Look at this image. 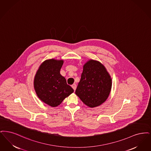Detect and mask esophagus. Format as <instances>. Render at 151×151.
<instances>
[{
    "mask_svg": "<svg viewBox=\"0 0 151 151\" xmlns=\"http://www.w3.org/2000/svg\"><path fill=\"white\" fill-rule=\"evenodd\" d=\"M72 87L73 90L75 91L76 89V88H77V85H76V84H73V85H72Z\"/></svg>",
    "mask_w": 151,
    "mask_h": 151,
    "instance_id": "obj_1",
    "label": "esophagus"
}]
</instances>
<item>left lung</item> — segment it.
Wrapping results in <instances>:
<instances>
[{
    "mask_svg": "<svg viewBox=\"0 0 151 151\" xmlns=\"http://www.w3.org/2000/svg\"><path fill=\"white\" fill-rule=\"evenodd\" d=\"M83 68L75 93L88 107L98 106L105 102L110 94L111 77L104 65L97 60H88Z\"/></svg>",
    "mask_w": 151,
    "mask_h": 151,
    "instance_id": "obj_1",
    "label": "left lung"
}]
</instances>
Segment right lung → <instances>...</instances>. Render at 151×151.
I'll list each match as a JSON object with an SVG mask.
<instances>
[{
    "label": "right lung",
    "mask_w": 151,
    "mask_h": 151,
    "mask_svg": "<svg viewBox=\"0 0 151 151\" xmlns=\"http://www.w3.org/2000/svg\"><path fill=\"white\" fill-rule=\"evenodd\" d=\"M63 63V60H46L40 65L34 79V87L37 96L52 107L60 105L74 92L67 84L65 77L60 74Z\"/></svg>",
    "instance_id": "1"
}]
</instances>
